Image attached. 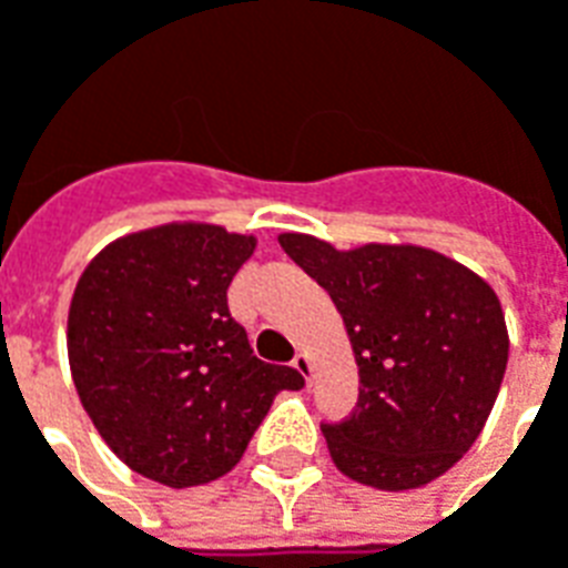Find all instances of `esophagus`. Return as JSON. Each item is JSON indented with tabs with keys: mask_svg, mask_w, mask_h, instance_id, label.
Segmentation results:
<instances>
[{
	"mask_svg": "<svg viewBox=\"0 0 568 568\" xmlns=\"http://www.w3.org/2000/svg\"><path fill=\"white\" fill-rule=\"evenodd\" d=\"M292 365H295L297 374H301V377H304V381H307V386H310V383H313V358H310L307 353H297Z\"/></svg>",
	"mask_w": 568,
	"mask_h": 568,
	"instance_id": "esophagus-1",
	"label": "esophagus"
}]
</instances>
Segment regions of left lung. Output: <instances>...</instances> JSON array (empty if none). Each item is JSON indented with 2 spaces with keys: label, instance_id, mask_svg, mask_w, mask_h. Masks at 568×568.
Returning <instances> with one entry per match:
<instances>
[{
  "label": "left lung",
  "instance_id": "1",
  "mask_svg": "<svg viewBox=\"0 0 568 568\" xmlns=\"http://www.w3.org/2000/svg\"><path fill=\"white\" fill-rule=\"evenodd\" d=\"M332 295L358 365L356 410L322 426L334 465L374 489H417L463 459L496 405L508 325L493 285L417 243L337 248L280 234Z\"/></svg>",
  "mask_w": 568,
  "mask_h": 568
}]
</instances>
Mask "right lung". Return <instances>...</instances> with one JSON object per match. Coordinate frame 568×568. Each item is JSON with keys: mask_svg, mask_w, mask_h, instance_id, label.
<instances>
[{"mask_svg": "<svg viewBox=\"0 0 568 568\" xmlns=\"http://www.w3.org/2000/svg\"><path fill=\"white\" fill-rule=\"evenodd\" d=\"M258 246L210 222H166L100 248L75 283L67 349L81 407L121 463L163 487L227 475L295 368L252 356L227 285Z\"/></svg>", "mask_w": 568, "mask_h": 568, "instance_id": "right-lung-1", "label": "right lung"}]
</instances>
